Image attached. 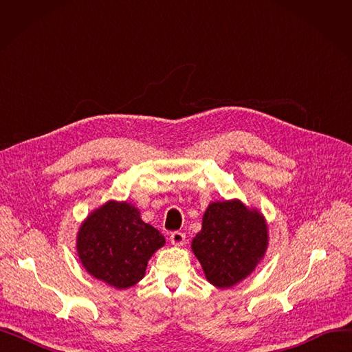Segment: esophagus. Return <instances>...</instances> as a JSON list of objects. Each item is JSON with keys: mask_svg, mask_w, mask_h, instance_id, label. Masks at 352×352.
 Masks as SVG:
<instances>
[{"mask_svg": "<svg viewBox=\"0 0 352 352\" xmlns=\"http://www.w3.org/2000/svg\"><path fill=\"white\" fill-rule=\"evenodd\" d=\"M170 239H171L173 245L181 247V245H184V243H186V234L181 232V231H174V232L170 235Z\"/></svg>", "mask_w": 352, "mask_h": 352, "instance_id": "obj_1", "label": "esophagus"}]
</instances>
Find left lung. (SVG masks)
<instances>
[{
	"instance_id": "left-lung-1",
	"label": "left lung",
	"mask_w": 352,
	"mask_h": 352,
	"mask_svg": "<svg viewBox=\"0 0 352 352\" xmlns=\"http://www.w3.org/2000/svg\"><path fill=\"white\" fill-rule=\"evenodd\" d=\"M267 247L264 215L239 199L211 202L191 243L206 278L218 288L245 280L264 258Z\"/></svg>"
}]
</instances>
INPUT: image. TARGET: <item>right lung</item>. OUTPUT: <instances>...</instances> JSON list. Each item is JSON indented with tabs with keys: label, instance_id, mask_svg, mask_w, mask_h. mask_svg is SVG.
<instances>
[{
	"label": "right lung",
	"instance_id": "obj_1",
	"mask_svg": "<svg viewBox=\"0 0 352 352\" xmlns=\"http://www.w3.org/2000/svg\"><path fill=\"white\" fill-rule=\"evenodd\" d=\"M165 244L164 235L144 223L138 208L126 201H108L80 227L77 251L94 278L125 289L145 275L148 260Z\"/></svg>",
	"mask_w": 352,
	"mask_h": 352
}]
</instances>
